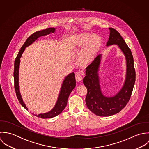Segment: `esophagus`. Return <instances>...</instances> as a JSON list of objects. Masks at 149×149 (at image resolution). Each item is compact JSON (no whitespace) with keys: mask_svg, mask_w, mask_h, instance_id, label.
<instances>
[{"mask_svg":"<svg viewBox=\"0 0 149 149\" xmlns=\"http://www.w3.org/2000/svg\"><path fill=\"white\" fill-rule=\"evenodd\" d=\"M75 79L77 82H81L82 80V77L79 72L75 73Z\"/></svg>","mask_w":149,"mask_h":149,"instance_id":"obj_1","label":"esophagus"}]
</instances>
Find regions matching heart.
<instances>
[{"instance_id":"1","label":"heart","mask_w":149,"mask_h":149,"mask_svg":"<svg viewBox=\"0 0 149 149\" xmlns=\"http://www.w3.org/2000/svg\"><path fill=\"white\" fill-rule=\"evenodd\" d=\"M101 39L97 35H90L83 33L78 36L73 48L76 50L81 51L79 56V61L81 64L86 65L90 63L96 56L101 45Z\"/></svg>"}]
</instances>
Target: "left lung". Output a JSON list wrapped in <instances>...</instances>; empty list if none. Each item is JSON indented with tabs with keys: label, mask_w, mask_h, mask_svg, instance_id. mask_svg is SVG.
Returning <instances> with one entry per match:
<instances>
[{
	"label": "left lung",
	"mask_w": 149,
	"mask_h": 149,
	"mask_svg": "<svg viewBox=\"0 0 149 149\" xmlns=\"http://www.w3.org/2000/svg\"><path fill=\"white\" fill-rule=\"evenodd\" d=\"M110 34L107 46L118 45L125 55L127 63L126 77L123 88L113 97L104 96L100 86L98 69L101 55H98L86 68V76L83 79L88 90L86 104L90 111L99 116H109L120 112L129 101L135 82V70L132 52L119 32L109 28Z\"/></svg>",
	"instance_id": "obj_1"
}]
</instances>
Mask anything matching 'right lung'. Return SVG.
Returning <instances> with one entry per match:
<instances>
[{"label":"right lung","mask_w":149,"mask_h":149,"mask_svg":"<svg viewBox=\"0 0 149 149\" xmlns=\"http://www.w3.org/2000/svg\"><path fill=\"white\" fill-rule=\"evenodd\" d=\"M55 31V28H49L45 30L36 31L33 34H32L31 35H30V36L27 38L26 41L25 42L24 44L21 47L16 59L15 60L14 68V88L15 90L17 97L19 102L23 106V107H24V108H25L27 111H28V109L26 107L25 103L22 100V98L21 97V95L19 92V88L18 75H19V63H20V59L22 56V55L25 49V48L30 45V44H31L33 42H34V41L36 40L38 37L49 34L51 33H54ZM75 85H76V82H75V74L74 72L70 73L67 77H65V78L63 81L60 91L59 95L54 108L49 112L42 113V114H39L38 115L33 114V115L41 119H49V118H52L56 116L59 115L65 108L67 104L68 96L71 93V92L72 91V90L75 87Z\"/></svg>","instance_id":"right-lung-1"}]
</instances>
